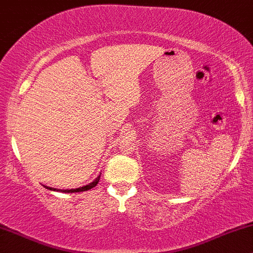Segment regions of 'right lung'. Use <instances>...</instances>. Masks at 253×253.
Wrapping results in <instances>:
<instances>
[{"label": "right lung", "instance_id": "add662e5", "mask_svg": "<svg viewBox=\"0 0 253 253\" xmlns=\"http://www.w3.org/2000/svg\"><path fill=\"white\" fill-rule=\"evenodd\" d=\"M99 177H101V174H99V176L97 177V178H96L95 180H93L92 183H90V184H88V185H84V186H82V188H79V189H70V190H58V189H54V188H49V186H45L46 189H49V190H52V191H61V192H67V193H71V192H82V191H88V190H90V189H92V188H95L96 185H97L98 184V182H99Z\"/></svg>", "mask_w": 253, "mask_h": 253}]
</instances>
